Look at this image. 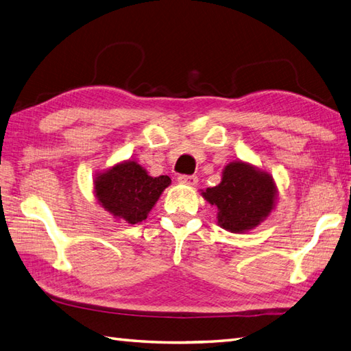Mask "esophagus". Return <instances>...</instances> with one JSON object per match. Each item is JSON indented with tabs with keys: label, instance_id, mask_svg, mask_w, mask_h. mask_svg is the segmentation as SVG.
<instances>
[{
	"label": "esophagus",
	"instance_id": "34e87169",
	"mask_svg": "<svg viewBox=\"0 0 351 351\" xmlns=\"http://www.w3.org/2000/svg\"><path fill=\"white\" fill-rule=\"evenodd\" d=\"M177 180H178V183H182V184L195 186L198 183V177L197 176H178Z\"/></svg>",
	"mask_w": 351,
	"mask_h": 351
}]
</instances>
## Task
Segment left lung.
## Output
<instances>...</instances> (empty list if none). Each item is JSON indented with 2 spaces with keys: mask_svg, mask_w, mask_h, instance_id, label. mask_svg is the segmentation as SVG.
<instances>
[{
  "mask_svg": "<svg viewBox=\"0 0 351 351\" xmlns=\"http://www.w3.org/2000/svg\"><path fill=\"white\" fill-rule=\"evenodd\" d=\"M275 195L274 178L245 162L228 163L222 182L202 192V197L219 210L217 223L231 232L251 230L266 219Z\"/></svg>",
  "mask_w": 351,
  "mask_h": 351,
  "instance_id": "left-lung-1",
  "label": "left lung"
}]
</instances>
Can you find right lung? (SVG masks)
Wrapping results in <instances>:
<instances>
[{
	"label": "right lung",
	"mask_w": 351,
	"mask_h": 351,
	"mask_svg": "<svg viewBox=\"0 0 351 351\" xmlns=\"http://www.w3.org/2000/svg\"><path fill=\"white\" fill-rule=\"evenodd\" d=\"M169 183L168 176L150 177L136 162L128 160L100 174L95 182V192L111 215L138 223L145 219Z\"/></svg>",
	"instance_id": "add662e5"
}]
</instances>
